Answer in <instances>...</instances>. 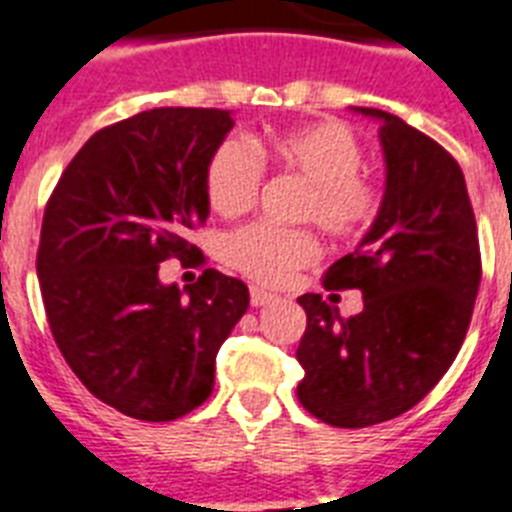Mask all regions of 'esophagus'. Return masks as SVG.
<instances>
[{
  "instance_id": "esophagus-1",
  "label": "esophagus",
  "mask_w": 512,
  "mask_h": 512,
  "mask_svg": "<svg viewBox=\"0 0 512 512\" xmlns=\"http://www.w3.org/2000/svg\"><path fill=\"white\" fill-rule=\"evenodd\" d=\"M276 299H278L276 294H270V291L265 289H257V286L249 289V302H252V307H265V304L276 302Z\"/></svg>"
}]
</instances>
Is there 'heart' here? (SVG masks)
<instances>
[{
    "mask_svg": "<svg viewBox=\"0 0 512 512\" xmlns=\"http://www.w3.org/2000/svg\"><path fill=\"white\" fill-rule=\"evenodd\" d=\"M252 150L226 140L213 150L205 169V195L218 216H239L255 203L263 184V161L302 176L309 184L299 218L315 221L330 234L362 231L380 208L377 184L364 176V148L341 122H312L270 135ZM317 257L315 236L307 231L244 226L226 239V260L260 283H283Z\"/></svg>",
    "mask_w": 512,
    "mask_h": 512,
    "instance_id": "1",
    "label": "heart"
}]
</instances>
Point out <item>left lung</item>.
<instances>
[{
	"mask_svg": "<svg viewBox=\"0 0 512 512\" xmlns=\"http://www.w3.org/2000/svg\"><path fill=\"white\" fill-rule=\"evenodd\" d=\"M380 122L385 195L351 255L325 273L330 289H359L364 309L341 317L320 294L296 359L299 403L320 422L362 429L409 411L448 372L466 338L482 257L461 166L401 117L351 106Z\"/></svg>",
	"mask_w": 512,
	"mask_h": 512,
	"instance_id": "1",
	"label": "left lung"
}]
</instances>
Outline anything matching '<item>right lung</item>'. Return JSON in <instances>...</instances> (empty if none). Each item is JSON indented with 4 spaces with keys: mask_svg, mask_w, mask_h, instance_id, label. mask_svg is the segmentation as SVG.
<instances>
[{
    "mask_svg": "<svg viewBox=\"0 0 512 512\" xmlns=\"http://www.w3.org/2000/svg\"><path fill=\"white\" fill-rule=\"evenodd\" d=\"M231 111L163 106L103 127L46 203L36 270L59 351L98 401L171 422L213 393L216 354L249 307L239 278L205 268L161 283L163 260L203 263L184 239L210 213L205 169Z\"/></svg>",
    "mask_w": 512,
    "mask_h": 512,
    "instance_id": "1",
    "label": "right lung"
}]
</instances>
